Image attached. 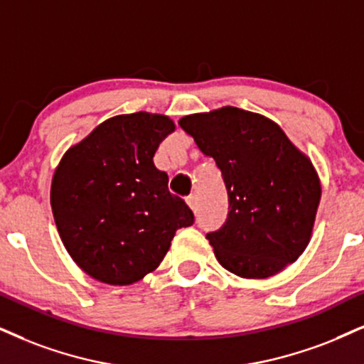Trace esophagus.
Masks as SVG:
<instances>
[{"label": "esophagus", "mask_w": 364, "mask_h": 364, "mask_svg": "<svg viewBox=\"0 0 364 364\" xmlns=\"http://www.w3.org/2000/svg\"><path fill=\"white\" fill-rule=\"evenodd\" d=\"M186 203H188V206H190L193 211H196L198 210V198H196V195L188 196L186 198Z\"/></svg>", "instance_id": "1"}]
</instances>
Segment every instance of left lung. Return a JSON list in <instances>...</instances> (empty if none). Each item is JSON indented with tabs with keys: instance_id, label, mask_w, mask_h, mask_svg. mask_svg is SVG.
I'll return each mask as SVG.
<instances>
[{
	"instance_id": "1",
	"label": "left lung",
	"mask_w": 364,
	"mask_h": 364,
	"mask_svg": "<svg viewBox=\"0 0 364 364\" xmlns=\"http://www.w3.org/2000/svg\"><path fill=\"white\" fill-rule=\"evenodd\" d=\"M215 159L228 195L227 222L206 233L220 265L265 279L299 259L311 240L321 183L307 156L260 114L222 107L179 119Z\"/></svg>"
}]
</instances>
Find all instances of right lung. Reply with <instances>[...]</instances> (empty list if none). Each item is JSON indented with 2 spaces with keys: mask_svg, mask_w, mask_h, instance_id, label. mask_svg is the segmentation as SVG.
Wrapping results in <instances>:
<instances>
[{
  "mask_svg": "<svg viewBox=\"0 0 364 364\" xmlns=\"http://www.w3.org/2000/svg\"><path fill=\"white\" fill-rule=\"evenodd\" d=\"M169 117L136 112L99 124L55 169L50 203L67 252L90 277L129 285L163 262L195 215L154 166Z\"/></svg>",
  "mask_w": 364,
  "mask_h": 364,
  "instance_id": "add662e5",
  "label": "right lung"
}]
</instances>
